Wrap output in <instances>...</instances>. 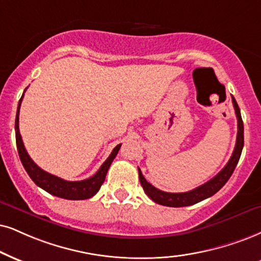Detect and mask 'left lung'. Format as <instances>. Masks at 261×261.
Instances as JSON below:
<instances>
[{
    "label": "left lung",
    "instance_id": "8db88e82",
    "mask_svg": "<svg viewBox=\"0 0 261 261\" xmlns=\"http://www.w3.org/2000/svg\"><path fill=\"white\" fill-rule=\"evenodd\" d=\"M232 104L234 108V112H236L237 117V139H236V145H234V150L232 152V156L227 162V165L224 167L223 169L214 176L213 179H211L205 184L198 186L191 191L188 192H178V194H173V192H165L161 191V190L156 189L155 186H152L150 182H147V180L144 178L143 173L139 169V180L140 184L143 186L145 194L152 199L156 203L167 205V207H186V205H192L197 202L203 201V199L211 197L214 194H217L223 186L226 184L227 180L230 179V176L232 175L234 168H236L237 163L242 153L243 144H244V138H243V121L241 117V111L239 105H237L236 100L232 96Z\"/></svg>",
    "mask_w": 261,
    "mask_h": 261
}]
</instances>
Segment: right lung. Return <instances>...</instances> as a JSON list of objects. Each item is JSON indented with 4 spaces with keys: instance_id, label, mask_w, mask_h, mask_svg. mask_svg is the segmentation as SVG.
I'll return each mask as SVG.
<instances>
[{
    "instance_id": "obj_1",
    "label": "right lung",
    "mask_w": 261,
    "mask_h": 261,
    "mask_svg": "<svg viewBox=\"0 0 261 261\" xmlns=\"http://www.w3.org/2000/svg\"><path fill=\"white\" fill-rule=\"evenodd\" d=\"M22 96H24V93H22L20 100H19L17 116H15V140H17L19 157H20L22 166H24L25 170L28 172L29 176H30L32 181L37 186H40L41 189H43L48 194L57 196V197L65 199H87L93 197L99 191L102 182H104L106 173H108L109 168H110L112 161H114L116 155L118 153L121 144H118L112 150L111 155L102 163L98 172L93 176H91V178L86 180H81V181H67V180L58 178V176L50 174V173H47L46 170L41 169L31 160V157L29 156L27 150H25L24 143L21 140L20 133H19V110H20Z\"/></svg>"
}]
</instances>
